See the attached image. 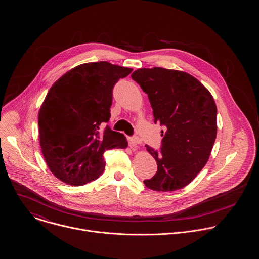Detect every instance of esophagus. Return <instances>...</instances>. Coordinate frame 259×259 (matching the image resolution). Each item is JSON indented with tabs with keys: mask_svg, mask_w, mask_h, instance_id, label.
<instances>
[{
	"mask_svg": "<svg viewBox=\"0 0 259 259\" xmlns=\"http://www.w3.org/2000/svg\"><path fill=\"white\" fill-rule=\"evenodd\" d=\"M141 143V139L139 137H130L128 138V144L131 147H137Z\"/></svg>",
	"mask_w": 259,
	"mask_h": 259,
	"instance_id": "esophagus-1",
	"label": "esophagus"
}]
</instances>
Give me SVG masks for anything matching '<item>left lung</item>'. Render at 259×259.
Listing matches in <instances>:
<instances>
[{
  "label": "left lung",
  "mask_w": 259,
  "mask_h": 259,
  "mask_svg": "<svg viewBox=\"0 0 259 259\" xmlns=\"http://www.w3.org/2000/svg\"><path fill=\"white\" fill-rule=\"evenodd\" d=\"M148 94L154 123L161 131L160 149L146 146L157 171L144 181L155 191H175L190 184L206 164L217 138V105L211 94L190 74L163 68L132 74Z\"/></svg>",
  "instance_id": "8db88e82"
}]
</instances>
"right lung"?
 Wrapping results in <instances>:
<instances>
[{"mask_svg": "<svg viewBox=\"0 0 259 259\" xmlns=\"http://www.w3.org/2000/svg\"><path fill=\"white\" fill-rule=\"evenodd\" d=\"M132 69L108 62L77 66L50 89L38 111L39 144L51 171L60 181L83 185L105 169L104 152L125 148L120 133L102 125L110 120L112 90Z\"/></svg>", "mask_w": 259, "mask_h": 259, "instance_id": "obj_1", "label": "right lung"}]
</instances>
